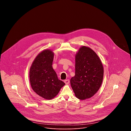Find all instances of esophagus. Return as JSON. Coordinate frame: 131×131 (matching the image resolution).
Returning a JSON list of instances; mask_svg holds the SVG:
<instances>
[{
  "label": "esophagus",
  "instance_id": "esophagus-1",
  "mask_svg": "<svg viewBox=\"0 0 131 131\" xmlns=\"http://www.w3.org/2000/svg\"><path fill=\"white\" fill-rule=\"evenodd\" d=\"M69 82H70V81H69V79H66V80H64V82H65V83L66 84H69Z\"/></svg>",
  "mask_w": 131,
  "mask_h": 131
}]
</instances>
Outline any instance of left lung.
<instances>
[{
	"instance_id": "obj_1",
	"label": "left lung",
	"mask_w": 131,
	"mask_h": 131,
	"mask_svg": "<svg viewBox=\"0 0 131 131\" xmlns=\"http://www.w3.org/2000/svg\"><path fill=\"white\" fill-rule=\"evenodd\" d=\"M75 75L70 84L75 96L83 100L99 91L103 82L104 68L96 53L91 48L81 47L75 58Z\"/></svg>"
}]
</instances>
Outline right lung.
I'll return each mask as SVG.
<instances>
[{"instance_id":"obj_1","label":"right lung","mask_w":131,"mask_h":131,"mask_svg":"<svg viewBox=\"0 0 131 131\" xmlns=\"http://www.w3.org/2000/svg\"><path fill=\"white\" fill-rule=\"evenodd\" d=\"M54 53L45 50L37 56L29 70V79L34 91L46 100L57 96L65 84L58 79L52 67Z\"/></svg>"}]
</instances>
